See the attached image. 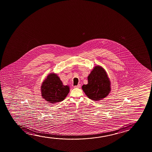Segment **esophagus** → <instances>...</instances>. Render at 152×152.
Returning <instances> with one entry per match:
<instances>
[{"label": "esophagus", "instance_id": "34e87169", "mask_svg": "<svg viewBox=\"0 0 152 152\" xmlns=\"http://www.w3.org/2000/svg\"><path fill=\"white\" fill-rule=\"evenodd\" d=\"M80 87H81V85L80 84H78L77 86H74V88H80Z\"/></svg>", "mask_w": 152, "mask_h": 152}]
</instances>
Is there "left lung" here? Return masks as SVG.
Wrapping results in <instances>:
<instances>
[{"label":"left lung","mask_w":152,"mask_h":152,"mask_svg":"<svg viewBox=\"0 0 152 152\" xmlns=\"http://www.w3.org/2000/svg\"><path fill=\"white\" fill-rule=\"evenodd\" d=\"M88 83L82 89L88 98L99 101L106 97L110 91V82L105 70L96 66L88 76Z\"/></svg>","instance_id":"1"}]
</instances>
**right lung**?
<instances>
[{"label":"right lung","instance_id":"1","mask_svg":"<svg viewBox=\"0 0 152 152\" xmlns=\"http://www.w3.org/2000/svg\"><path fill=\"white\" fill-rule=\"evenodd\" d=\"M68 86L63 85L59 77L55 74L48 75L41 86L42 96L50 103H57L63 101L69 92Z\"/></svg>","mask_w":152,"mask_h":152}]
</instances>
